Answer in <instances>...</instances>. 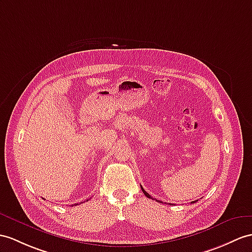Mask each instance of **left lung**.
<instances>
[{"label": "left lung", "mask_w": 252, "mask_h": 252, "mask_svg": "<svg viewBox=\"0 0 252 252\" xmlns=\"http://www.w3.org/2000/svg\"><path fill=\"white\" fill-rule=\"evenodd\" d=\"M141 189H142V191H143V193H144V194L146 195V197H147V198H150V199H153V198L151 197V195H150L149 193H147V192L145 191V190H144V189L142 188V186H141ZM158 202H161V201H158ZM194 202H195V201H193V202H192V203H194Z\"/></svg>", "instance_id": "8db88e82"}]
</instances>
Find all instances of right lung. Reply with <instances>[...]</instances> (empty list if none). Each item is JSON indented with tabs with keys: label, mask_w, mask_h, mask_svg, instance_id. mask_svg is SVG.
Returning a JSON list of instances; mask_svg holds the SVG:
<instances>
[{
	"label": "right lung",
	"mask_w": 252,
	"mask_h": 252,
	"mask_svg": "<svg viewBox=\"0 0 252 252\" xmlns=\"http://www.w3.org/2000/svg\"><path fill=\"white\" fill-rule=\"evenodd\" d=\"M88 201H89V200H88ZM76 205H77V204H76Z\"/></svg>",
	"instance_id": "obj_1"
}]
</instances>
